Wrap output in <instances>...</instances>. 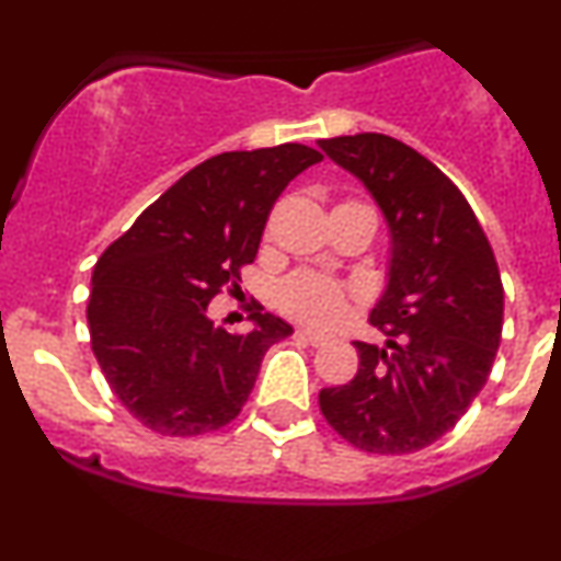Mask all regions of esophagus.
<instances>
[{
	"mask_svg": "<svg viewBox=\"0 0 561 561\" xmlns=\"http://www.w3.org/2000/svg\"><path fill=\"white\" fill-rule=\"evenodd\" d=\"M295 334H298V337L300 340H306V343H311V345H324V334H319V332H313V330H306V327H300V330L298 332H295Z\"/></svg>",
	"mask_w": 561,
	"mask_h": 561,
	"instance_id": "1",
	"label": "esophagus"
}]
</instances>
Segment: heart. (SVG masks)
Segmentation results:
<instances>
[{
	"label": "heart",
	"instance_id": "heart-1",
	"mask_svg": "<svg viewBox=\"0 0 561 561\" xmlns=\"http://www.w3.org/2000/svg\"><path fill=\"white\" fill-rule=\"evenodd\" d=\"M347 289L317 272H295L276 287V302L293 319L313 327H330L345 313Z\"/></svg>",
	"mask_w": 561,
	"mask_h": 561
}]
</instances>
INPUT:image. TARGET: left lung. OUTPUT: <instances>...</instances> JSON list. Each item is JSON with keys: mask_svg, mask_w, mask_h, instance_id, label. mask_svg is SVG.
Here are the masks:
<instances>
[{"mask_svg": "<svg viewBox=\"0 0 561 561\" xmlns=\"http://www.w3.org/2000/svg\"><path fill=\"white\" fill-rule=\"evenodd\" d=\"M362 182L390 229V272L356 340L351 382L319 392L324 420L366 454H411L465 416L493 369L504 327L499 263L459 186L414 147L385 137L319 139Z\"/></svg>", "mask_w": 561, "mask_h": 561, "instance_id": "left-lung-1", "label": "left lung"}]
</instances>
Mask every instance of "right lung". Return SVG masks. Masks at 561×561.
<instances>
[{"label":"right lung","mask_w":561,"mask_h":561,"mask_svg":"<svg viewBox=\"0 0 561 561\" xmlns=\"http://www.w3.org/2000/svg\"><path fill=\"white\" fill-rule=\"evenodd\" d=\"M324 158L306 145L208 158L160 195L96 261L87 321L102 375L128 414L171 437L234 420L266 351L293 327L250 308L229 334L208 302L255 261L276 197Z\"/></svg>","instance_id":"obj_1"}]
</instances>
